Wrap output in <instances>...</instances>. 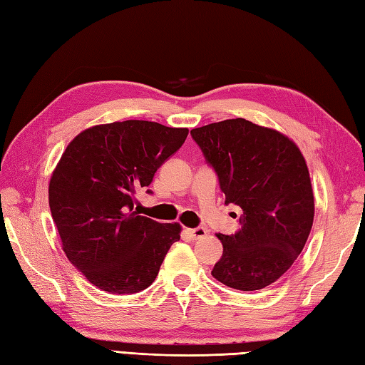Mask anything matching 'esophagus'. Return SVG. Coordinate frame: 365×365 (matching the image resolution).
I'll list each match as a JSON object with an SVG mask.
<instances>
[{
    "label": "esophagus",
    "instance_id": "1",
    "mask_svg": "<svg viewBox=\"0 0 365 365\" xmlns=\"http://www.w3.org/2000/svg\"><path fill=\"white\" fill-rule=\"evenodd\" d=\"M188 234H190V237L192 238V240H200V238H204V237H207V229H204V227H196V229H188L187 230Z\"/></svg>",
    "mask_w": 365,
    "mask_h": 365
}]
</instances>
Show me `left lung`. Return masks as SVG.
Instances as JSON below:
<instances>
[{
  "instance_id": "1",
  "label": "left lung",
  "mask_w": 365,
  "mask_h": 365,
  "mask_svg": "<svg viewBox=\"0 0 365 365\" xmlns=\"http://www.w3.org/2000/svg\"><path fill=\"white\" fill-rule=\"evenodd\" d=\"M220 178L226 204L242 207V230L216 234L222 257L212 276L235 290L265 289L287 273L311 234L315 204L299 147L274 128L227 119L192 128Z\"/></svg>"
}]
</instances>
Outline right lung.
Segmentation results:
<instances>
[{
    "label": "right lung",
    "instance_id": "add662e5",
    "mask_svg": "<svg viewBox=\"0 0 365 365\" xmlns=\"http://www.w3.org/2000/svg\"><path fill=\"white\" fill-rule=\"evenodd\" d=\"M187 136L188 128L123 120L83 130L66 147L50 178V210L67 259L98 289H147L180 240V224L145 218L133 202Z\"/></svg>",
    "mask_w": 365,
    "mask_h": 365
}]
</instances>
